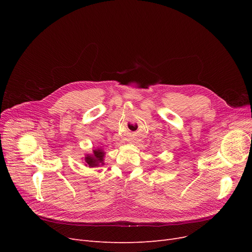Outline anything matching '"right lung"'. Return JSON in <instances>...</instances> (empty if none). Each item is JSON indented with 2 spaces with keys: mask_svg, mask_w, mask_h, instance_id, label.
<instances>
[{
  "mask_svg": "<svg viewBox=\"0 0 252 252\" xmlns=\"http://www.w3.org/2000/svg\"><path fill=\"white\" fill-rule=\"evenodd\" d=\"M104 156L105 152L103 149L97 148L93 151L91 155H86L85 157V165L88 167H98L104 165Z\"/></svg>",
  "mask_w": 252,
  "mask_h": 252,
  "instance_id": "add662e5",
  "label": "right lung"
}]
</instances>
